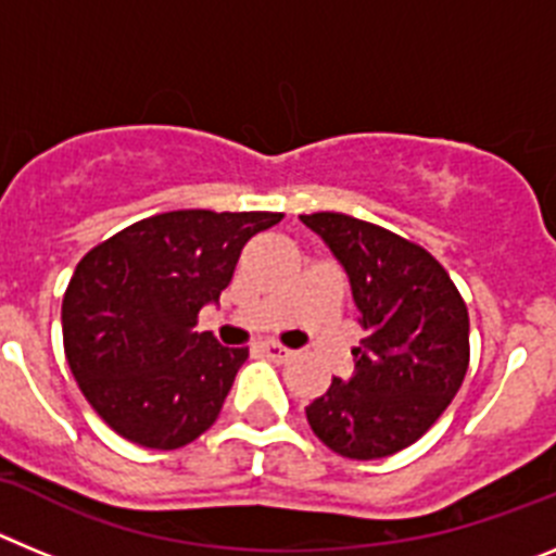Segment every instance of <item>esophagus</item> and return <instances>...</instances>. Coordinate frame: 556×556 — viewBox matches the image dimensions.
Instances as JSON below:
<instances>
[{
  "label": "esophagus",
  "instance_id": "1",
  "mask_svg": "<svg viewBox=\"0 0 556 556\" xmlns=\"http://www.w3.org/2000/svg\"><path fill=\"white\" fill-rule=\"evenodd\" d=\"M262 353L264 356L275 358V362H287V358L294 356V351H289V348H283L281 342H275V339H267V342H262Z\"/></svg>",
  "mask_w": 556,
  "mask_h": 556
}]
</instances>
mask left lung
<instances>
[{
	"mask_svg": "<svg viewBox=\"0 0 556 556\" xmlns=\"http://www.w3.org/2000/svg\"><path fill=\"white\" fill-rule=\"evenodd\" d=\"M351 278L362 348L356 372L306 406L333 454L381 459L409 448L459 392L470 362L468 306L445 267L420 244L365 219L301 214Z\"/></svg>",
	"mask_w": 556,
	"mask_h": 556,
	"instance_id": "obj_1",
	"label": "left lung"
}]
</instances>
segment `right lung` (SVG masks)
I'll list each match as a JSON object with an SVG mask.
<instances>
[{"label":"right lung","mask_w":556,"mask_h":556,"mask_svg":"<svg viewBox=\"0 0 556 556\" xmlns=\"http://www.w3.org/2000/svg\"><path fill=\"white\" fill-rule=\"evenodd\" d=\"M275 211H166L88 250L63 294V351L91 409L125 440L172 451L214 426L248 348L198 333L239 253Z\"/></svg>","instance_id":"add662e5"}]
</instances>
